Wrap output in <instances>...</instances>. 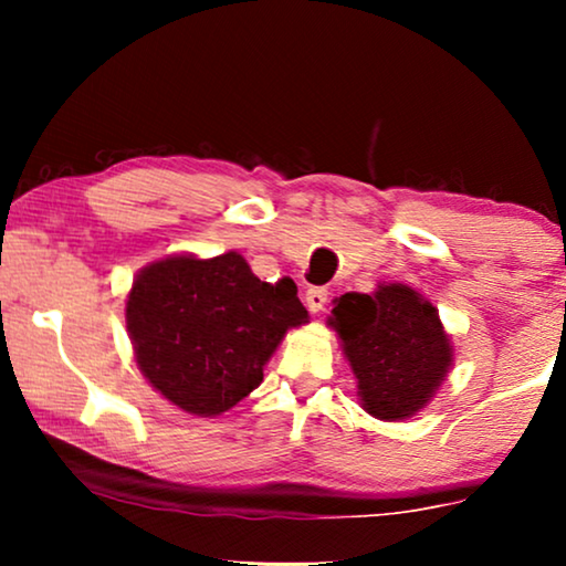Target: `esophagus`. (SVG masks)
<instances>
[{"label": "esophagus", "mask_w": 566, "mask_h": 566, "mask_svg": "<svg viewBox=\"0 0 566 566\" xmlns=\"http://www.w3.org/2000/svg\"><path fill=\"white\" fill-rule=\"evenodd\" d=\"M306 306H308V312L312 314H319V312H324V306H327V291L324 289H308L306 291Z\"/></svg>", "instance_id": "obj_1"}]
</instances>
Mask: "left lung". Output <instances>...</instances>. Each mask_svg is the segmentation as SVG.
<instances>
[{"instance_id": "obj_1", "label": "left lung", "mask_w": 566, "mask_h": 566, "mask_svg": "<svg viewBox=\"0 0 566 566\" xmlns=\"http://www.w3.org/2000/svg\"><path fill=\"white\" fill-rule=\"evenodd\" d=\"M329 324L358 378V397L378 420H407L428 405L453 366L438 308L401 283L335 298Z\"/></svg>"}]
</instances>
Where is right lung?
<instances>
[{
	"instance_id": "add662e5",
	"label": "right lung",
	"mask_w": 566,
	"mask_h": 566,
	"mask_svg": "<svg viewBox=\"0 0 566 566\" xmlns=\"http://www.w3.org/2000/svg\"><path fill=\"white\" fill-rule=\"evenodd\" d=\"M296 293L291 277L260 281L239 252L151 262L126 301L138 368L185 412H227L258 389L285 332L308 322Z\"/></svg>"
}]
</instances>
